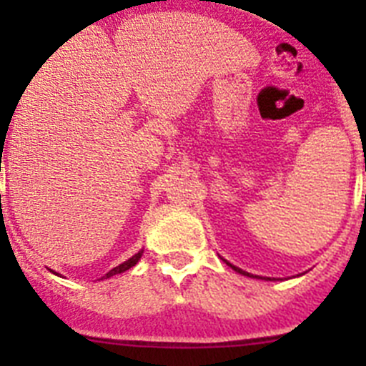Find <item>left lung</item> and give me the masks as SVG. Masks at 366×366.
I'll use <instances>...</instances> for the list:
<instances>
[{"label": "left lung", "mask_w": 366, "mask_h": 366, "mask_svg": "<svg viewBox=\"0 0 366 366\" xmlns=\"http://www.w3.org/2000/svg\"><path fill=\"white\" fill-rule=\"evenodd\" d=\"M225 264H227V266H231L232 269L236 271V273H240V274H245V277H253V274L251 273H247V271H244V269H240V267H236V266H232L231 262H227L225 260ZM254 279H260V280H274V279H269V277H258V274H254Z\"/></svg>", "instance_id": "1"}]
</instances>
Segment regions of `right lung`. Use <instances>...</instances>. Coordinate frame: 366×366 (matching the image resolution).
I'll list each match as a JSON object with an SVG mask.
<instances>
[{
  "label": "right lung",
  "instance_id": "add662e5",
  "mask_svg": "<svg viewBox=\"0 0 366 366\" xmlns=\"http://www.w3.org/2000/svg\"><path fill=\"white\" fill-rule=\"evenodd\" d=\"M141 257H143V249H141L139 253H135L132 258H128V260H126V262H122V264H119L117 267H113L112 271H108V273H106V277H102V279H109V277H113V274L124 273V271H128V269H130V267H134L135 264H137V262L141 260ZM53 273H54V271H53ZM56 274H58V273H56Z\"/></svg>",
  "mask_w": 366,
  "mask_h": 366
}]
</instances>
